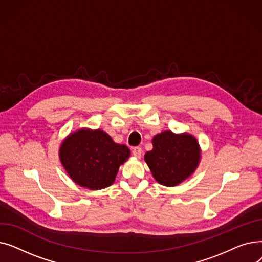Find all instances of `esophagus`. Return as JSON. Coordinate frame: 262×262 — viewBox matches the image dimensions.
Segmentation results:
<instances>
[{
    "instance_id": "obj_1",
    "label": "esophagus",
    "mask_w": 262,
    "mask_h": 262,
    "mask_svg": "<svg viewBox=\"0 0 262 262\" xmlns=\"http://www.w3.org/2000/svg\"><path fill=\"white\" fill-rule=\"evenodd\" d=\"M132 153L136 157H140L142 154V148L140 146H135L132 148Z\"/></svg>"
}]
</instances>
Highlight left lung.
Wrapping results in <instances>:
<instances>
[{
	"mask_svg": "<svg viewBox=\"0 0 262 262\" xmlns=\"http://www.w3.org/2000/svg\"><path fill=\"white\" fill-rule=\"evenodd\" d=\"M153 149L144 159L155 180L168 187L181 184L196 169L201 149L193 136L162 132L153 138Z\"/></svg>",
	"mask_w": 262,
	"mask_h": 262,
	"instance_id": "1",
	"label": "left lung"
}]
</instances>
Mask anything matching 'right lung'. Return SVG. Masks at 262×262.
I'll use <instances>...</instances> for the list:
<instances>
[{"label": "right lung", "instance_id": "add662e5", "mask_svg": "<svg viewBox=\"0 0 262 262\" xmlns=\"http://www.w3.org/2000/svg\"><path fill=\"white\" fill-rule=\"evenodd\" d=\"M129 155L126 145L115 143L105 132L86 128L69 136L59 150L68 174L77 185L91 190L112 185L119 167Z\"/></svg>", "mask_w": 262, "mask_h": 262}]
</instances>
